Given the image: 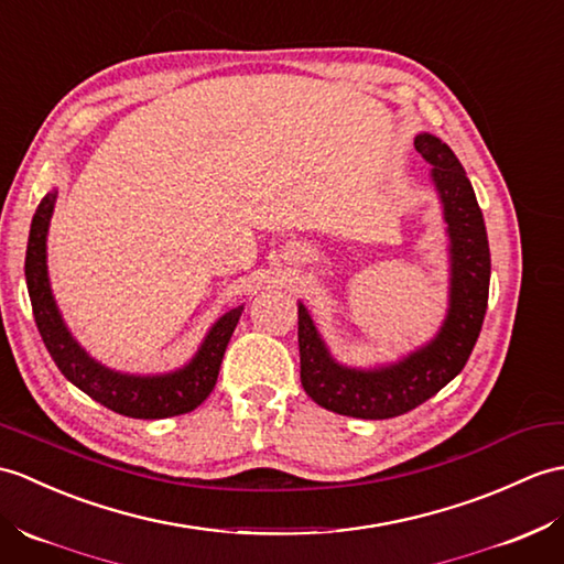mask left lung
<instances>
[{"label": "left lung", "mask_w": 564, "mask_h": 564, "mask_svg": "<svg viewBox=\"0 0 564 564\" xmlns=\"http://www.w3.org/2000/svg\"><path fill=\"white\" fill-rule=\"evenodd\" d=\"M413 143L432 165L430 177L449 235V310L437 336L394 365L375 370L346 368L332 358L305 305L297 303L300 382L307 397L326 411L365 421L409 413L447 387L464 370L488 310L490 247L474 187L442 139L417 134Z\"/></svg>", "instance_id": "obj_1"}]
</instances>
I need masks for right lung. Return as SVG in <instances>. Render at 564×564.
Segmentation results:
<instances>
[{"mask_svg":"<svg viewBox=\"0 0 564 564\" xmlns=\"http://www.w3.org/2000/svg\"><path fill=\"white\" fill-rule=\"evenodd\" d=\"M57 202V189L43 196L31 223L29 250H25V283L33 305V317L43 344L50 350L59 372L69 379L94 401L127 417H173L194 411L208 394H212L223 362V352L228 348L230 336L238 326L242 305L223 314L208 329L202 348L182 370L167 375H122L96 362L88 352L74 341L62 314L55 305L47 279V228L52 208Z\"/></svg>","mask_w":564,"mask_h":564,"instance_id":"1","label":"right lung"}]
</instances>
